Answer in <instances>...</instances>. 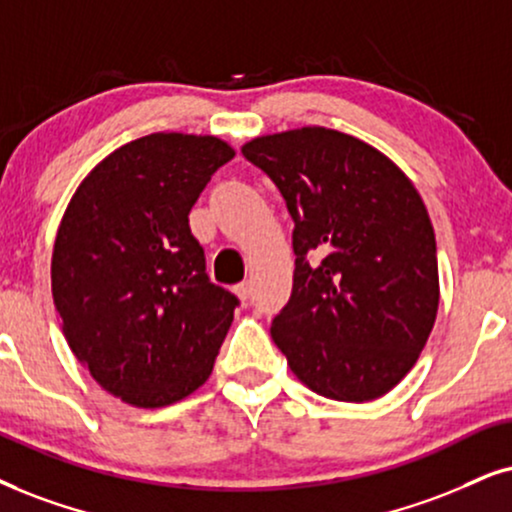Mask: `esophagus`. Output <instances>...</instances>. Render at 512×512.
<instances>
[{
	"mask_svg": "<svg viewBox=\"0 0 512 512\" xmlns=\"http://www.w3.org/2000/svg\"><path fill=\"white\" fill-rule=\"evenodd\" d=\"M234 290H236V295L241 297L243 302H248L250 295H252V283H250V281H243V283H238V286H236Z\"/></svg>",
	"mask_w": 512,
	"mask_h": 512,
	"instance_id": "34e87169",
	"label": "esophagus"
}]
</instances>
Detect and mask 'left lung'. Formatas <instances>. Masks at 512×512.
<instances>
[{
    "label": "left lung",
    "instance_id": "8db88e82",
    "mask_svg": "<svg viewBox=\"0 0 512 512\" xmlns=\"http://www.w3.org/2000/svg\"><path fill=\"white\" fill-rule=\"evenodd\" d=\"M245 160L293 217L295 274L271 338L309 390L383 397L435 326L437 243L423 198L390 158L326 127L252 139Z\"/></svg>",
    "mask_w": 512,
    "mask_h": 512
}]
</instances>
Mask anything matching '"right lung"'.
Returning <instances> with one entry per match:
<instances>
[{"instance_id":"right-lung-1","label":"right lung","mask_w":512,"mask_h":512,"mask_svg":"<svg viewBox=\"0 0 512 512\" xmlns=\"http://www.w3.org/2000/svg\"><path fill=\"white\" fill-rule=\"evenodd\" d=\"M234 148L148 134L89 172L58 226L51 293L70 349L103 390L144 409L210 378L238 297L210 281L189 212Z\"/></svg>"}]
</instances>
